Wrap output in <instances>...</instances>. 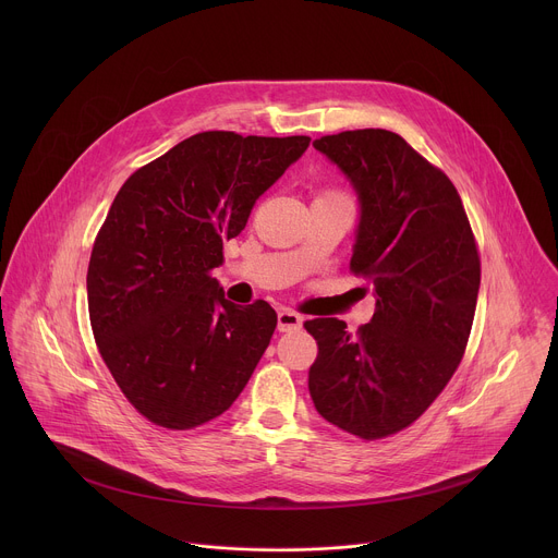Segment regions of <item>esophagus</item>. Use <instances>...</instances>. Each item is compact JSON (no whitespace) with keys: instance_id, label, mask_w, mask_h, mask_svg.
Segmentation results:
<instances>
[{"instance_id":"obj_1","label":"esophagus","mask_w":558,"mask_h":558,"mask_svg":"<svg viewBox=\"0 0 558 558\" xmlns=\"http://www.w3.org/2000/svg\"><path fill=\"white\" fill-rule=\"evenodd\" d=\"M302 327V317L295 313V311H289V308H282L278 313V331L287 333V331H295Z\"/></svg>"}]
</instances>
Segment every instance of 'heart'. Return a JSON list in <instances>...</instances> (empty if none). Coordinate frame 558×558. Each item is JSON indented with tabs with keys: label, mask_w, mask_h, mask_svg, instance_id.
I'll return each instance as SVG.
<instances>
[{
	"label": "heart",
	"mask_w": 558,
	"mask_h": 558,
	"mask_svg": "<svg viewBox=\"0 0 558 558\" xmlns=\"http://www.w3.org/2000/svg\"><path fill=\"white\" fill-rule=\"evenodd\" d=\"M320 196H344V194H340L338 190H327V192H323Z\"/></svg>",
	"instance_id": "obj_1"
}]
</instances>
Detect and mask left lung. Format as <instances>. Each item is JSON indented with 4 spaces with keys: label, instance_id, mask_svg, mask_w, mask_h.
I'll return each mask as SVG.
<instances>
[{
    "label": "left lung",
    "instance_id": "left-lung-1",
    "mask_svg": "<svg viewBox=\"0 0 558 558\" xmlns=\"http://www.w3.org/2000/svg\"><path fill=\"white\" fill-rule=\"evenodd\" d=\"M313 145L357 192L351 271L377 302L355 336L338 317L304 323L317 342L308 392L333 426L384 439L417 422L454 375L474 320L480 250L452 181L400 134L347 130Z\"/></svg>",
    "mask_w": 558,
    "mask_h": 558
}]
</instances>
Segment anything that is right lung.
<instances>
[{
	"mask_svg": "<svg viewBox=\"0 0 558 558\" xmlns=\"http://www.w3.org/2000/svg\"><path fill=\"white\" fill-rule=\"evenodd\" d=\"M308 141L198 132L119 190L95 238L88 311L106 366L147 422L203 426L247 386L278 315L265 300H225L211 271Z\"/></svg>",
	"mask_w": 558,
	"mask_h": 558,
	"instance_id": "right-lung-1",
	"label": "right lung"
}]
</instances>
